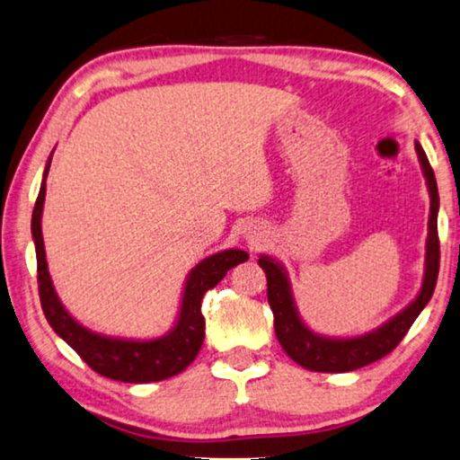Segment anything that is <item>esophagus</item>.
<instances>
[{
    "label": "esophagus",
    "mask_w": 460,
    "mask_h": 460,
    "mask_svg": "<svg viewBox=\"0 0 460 460\" xmlns=\"http://www.w3.org/2000/svg\"><path fill=\"white\" fill-rule=\"evenodd\" d=\"M247 239H250V243H252V245H256V247H258L261 237H260V233H256V231H247Z\"/></svg>",
    "instance_id": "obj_1"
}]
</instances>
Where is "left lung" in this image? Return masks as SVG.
<instances>
[{"mask_svg": "<svg viewBox=\"0 0 460 460\" xmlns=\"http://www.w3.org/2000/svg\"><path fill=\"white\" fill-rule=\"evenodd\" d=\"M421 172H424L428 192H429V218H428V239H426V266L424 282L418 296L399 311L395 317L385 322L376 330L356 335V338H327L311 332L303 323L295 305L293 288H290L288 274L280 261L272 256L261 253L258 264L266 272L268 279V303L274 313V330L280 346L290 358L303 368L315 370V373H349V370L362 368L370 362L381 360L383 356L397 348L405 333L410 332L411 323L418 319L421 309L429 303L434 295L436 280H438L440 268V243H438V186H436L434 170L429 165L426 151L415 141Z\"/></svg>", "mask_w": 460, "mask_h": 460, "instance_id": "8db88e82", "label": "left lung"}]
</instances>
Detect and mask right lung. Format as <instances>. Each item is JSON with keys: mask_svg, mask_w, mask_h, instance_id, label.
Returning <instances> with one entry per match:
<instances>
[{"mask_svg": "<svg viewBox=\"0 0 460 460\" xmlns=\"http://www.w3.org/2000/svg\"><path fill=\"white\" fill-rule=\"evenodd\" d=\"M50 157L45 173H42L40 192L32 210V239L36 247V266H39V295L49 325L82 356L87 367L102 376L112 378V381L155 383L180 375L196 358L202 346L204 317L200 307L204 293L217 287L231 268L242 264L250 256L243 250H225L199 261L186 279L176 325L162 338L127 340L87 330L63 307L49 274L40 218L42 207H45Z\"/></svg>", "mask_w": 460, "mask_h": 460, "instance_id": "right-lung-1", "label": "right lung"}]
</instances>
